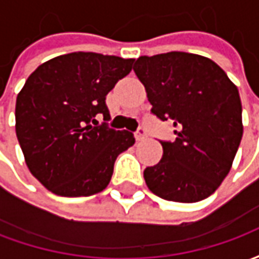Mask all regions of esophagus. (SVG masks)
Listing matches in <instances>:
<instances>
[{
  "label": "esophagus",
  "mask_w": 259,
  "mask_h": 259,
  "mask_svg": "<svg viewBox=\"0 0 259 259\" xmlns=\"http://www.w3.org/2000/svg\"><path fill=\"white\" fill-rule=\"evenodd\" d=\"M136 136V140L137 141H143V140H146L147 139V130L143 127V126H140L139 129H137V132L135 133Z\"/></svg>",
  "instance_id": "34e87169"
}]
</instances>
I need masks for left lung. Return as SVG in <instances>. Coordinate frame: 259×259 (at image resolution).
<instances>
[{
	"mask_svg": "<svg viewBox=\"0 0 259 259\" xmlns=\"http://www.w3.org/2000/svg\"><path fill=\"white\" fill-rule=\"evenodd\" d=\"M133 70L151 112L178 127L176 140H161L162 159L144 170L148 189L175 202L209 197L228 176L243 137L237 87L213 61L180 51L140 57Z\"/></svg>",
	"mask_w": 259,
	"mask_h": 259,
	"instance_id": "obj_1",
	"label": "left lung"
}]
</instances>
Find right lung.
I'll return each mask as SVG.
<instances>
[{
	"label": "right lung",
	"mask_w": 259,
	"mask_h": 259,
	"mask_svg": "<svg viewBox=\"0 0 259 259\" xmlns=\"http://www.w3.org/2000/svg\"><path fill=\"white\" fill-rule=\"evenodd\" d=\"M135 59L72 53L40 65L16 98V136L31 175L62 197L102 191L120 152L135 144L127 130H115L105 98L130 73Z\"/></svg>",
	"instance_id": "1"
}]
</instances>
